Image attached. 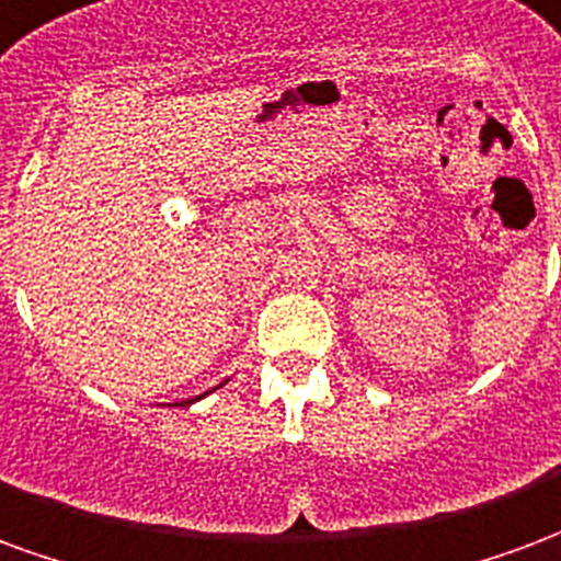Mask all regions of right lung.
<instances>
[{"mask_svg":"<svg viewBox=\"0 0 561 561\" xmlns=\"http://www.w3.org/2000/svg\"><path fill=\"white\" fill-rule=\"evenodd\" d=\"M185 403H191V400H185Z\"/></svg>","mask_w":561,"mask_h":561,"instance_id":"add662e5","label":"right lung"}]
</instances>
